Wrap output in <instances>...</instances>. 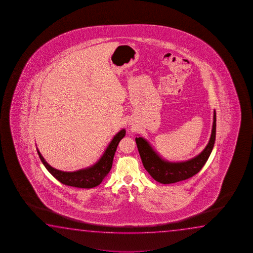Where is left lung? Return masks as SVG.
<instances>
[{"instance_id":"left-lung-1","label":"left lung","mask_w":253,"mask_h":253,"mask_svg":"<svg viewBox=\"0 0 253 253\" xmlns=\"http://www.w3.org/2000/svg\"><path fill=\"white\" fill-rule=\"evenodd\" d=\"M215 137L216 112L214 111L213 125L209 143L200 154L189 161L181 163H170L164 161L143 138H135V141L146 171L150 173L155 180L162 184H170L189 179L201 170L202 167L205 166L206 161L209 159L211 150L213 149Z\"/></svg>"}]
</instances>
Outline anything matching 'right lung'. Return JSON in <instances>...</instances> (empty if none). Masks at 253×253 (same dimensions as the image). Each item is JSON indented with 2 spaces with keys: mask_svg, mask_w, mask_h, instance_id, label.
Segmentation results:
<instances>
[{
  "mask_svg": "<svg viewBox=\"0 0 253 253\" xmlns=\"http://www.w3.org/2000/svg\"><path fill=\"white\" fill-rule=\"evenodd\" d=\"M125 135H126V131L123 129L117 133L112 139L103 157L100 159L97 163L93 167L80 170V171L67 172V171L56 170L55 168L50 167L45 161V159H43L38 149H37V152L43 165L47 168V171H49L56 180H59L61 183L71 186V187L81 188V189H91L98 186L105 178V176L109 173V171H111L117 147L119 145L120 140L124 137Z\"/></svg>",
  "mask_w": 253,
  "mask_h": 253,
  "instance_id": "add662e5",
  "label": "right lung"
}]
</instances>
